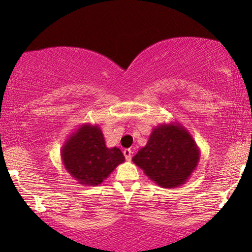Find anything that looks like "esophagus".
I'll return each mask as SVG.
<instances>
[{
  "instance_id": "34e87169",
  "label": "esophagus",
  "mask_w": 252,
  "mask_h": 252,
  "mask_svg": "<svg viewBox=\"0 0 252 252\" xmlns=\"http://www.w3.org/2000/svg\"><path fill=\"white\" fill-rule=\"evenodd\" d=\"M132 150L130 149H125L124 150V156H125V158H126V160H130L132 159Z\"/></svg>"
}]
</instances>
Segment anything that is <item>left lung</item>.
Listing matches in <instances>:
<instances>
[{"mask_svg": "<svg viewBox=\"0 0 252 252\" xmlns=\"http://www.w3.org/2000/svg\"><path fill=\"white\" fill-rule=\"evenodd\" d=\"M199 148L180 123L160 124L151 132L146 146L133 157L134 164L163 188L185 185L199 161Z\"/></svg>", "mask_w": 252, "mask_h": 252, "instance_id": "obj_1", "label": "left lung"}]
</instances>
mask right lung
Returning a JSON list of instances; mask_svg holds the SVG:
<instances>
[{
    "label": "right lung",
    "mask_w": 252,
    "mask_h": 252,
    "mask_svg": "<svg viewBox=\"0 0 252 252\" xmlns=\"http://www.w3.org/2000/svg\"><path fill=\"white\" fill-rule=\"evenodd\" d=\"M65 170L84 186L102 184L125 157L119 148H108L98 125L82 124L61 149Z\"/></svg>",
    "instance_id": "obj_1"
}]
</instances>
